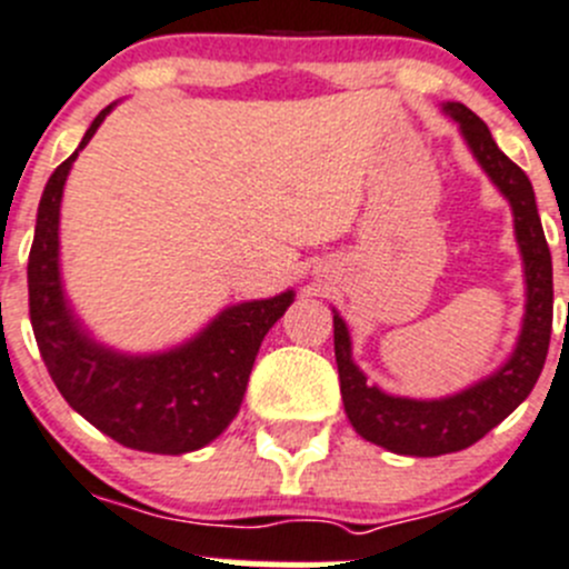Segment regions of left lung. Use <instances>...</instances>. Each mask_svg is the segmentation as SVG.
Returning a JSON list of instances; mask_svg holds the SVG:
<instances>
[{"instance_id": "1", "label": "left lung", "mask_w": 569, "mask_h": 569, "mask_svg": "<svg viewBox=\"0 0 569 569\" xmlns=\"http://www.w3.org/2000/svg\"><path fill=\"white\" fill-rule=\"evenodd\" d=\"M442 112L462 132L470 154L500 190L515 216V240L522 257L526 279V315L515 348L498 370L473 381L465 390L442 398L390 396L370 385L351 353V335L337 309L335 357L340 370L342 407L362 440L401 457H442L481 440L528 398L542 373L553 329V266L545 243L533 188L520 166L509 160L489 134L487 123L462 101H446Z\"/></svg>"}]
</instances>
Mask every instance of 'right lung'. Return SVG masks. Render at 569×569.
I'll return each mask as SVG.
<instances>
[{
  "instance_id": "right-lung-1",
  "label": "right lung",
  "mask_w": 569,
  "mask_h": 569,
  "mask_svg": "<svg viewBox=\"0 0 569 569\" xmlns=\"http://www.w3.org/2000/svg\"><path fill=\"white\" fill-rule=\"evenodd\" d=\"M116 104L93 118L43 188L27 266L30 320L49 376L74 412L132 451L179 457L210 446L232 423L257 351L296 290L223 307L204 329L166 351H118L82 323L60 273V204L71 166Z\"/></svg>"
}]
</instances>
